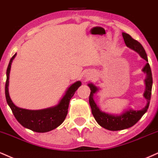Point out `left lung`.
Masks as SVG:
<instances>
[{"label": "left lung", "mask_w": 158, "mask_h": 158, "mask_svg": "<svg viewBox=\"0 0 158 158\" xmlns=\"http://www.w3.org/2000/svg\"><path fill=\"white\" fill-rule=\"evenodd\" d=\"M122 35H123L124 42L127 47L137 52L140 55V56L147 62L142 69V71L146 75V78L144 80L146 89L143 93V97L147 101V103H146V106L140 110L136 111L129 109L125 110L119 115L118 114H111L109 113L102 112L93 99L94 94H95L99 90V89L92 83H89L88 86H89L91 90L89 101L92 114H93L94 119L101 127L110 131L123 130V129L133 127L135 123H138V120L142 118V116L145 114L149 108L150 99H151L152 88V75L151 68L148 63L147 55H146L145 49L138 40L133 39L129 34L123 32Z\"/></svg>", "instance_id": "1"}]
</instances>
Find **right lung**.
I'll list each match as a JSON object with an SVG mask.
<instances>
[{
  "label": "right lung",
  "mask_w": 158,
  "mask_h": 158,
  "mask_svg": "<svg viewBox=\"0 0 158 158\" xmlns=\"http://www.w3.org/2000/svg\"><path fill=\"white\" fill-rule=\"evenodd\" d=\"M16 54L11 58L6 70V81L5 85L6 99L12 112L19 123L23 127L35 132H47L58 127L63 122L68 113L69 101L75 93L76 90L81 86V81H76L72 83L66 90V93L59 103L54 106L40 110H29L16 106L13 103L9 94V80L11 65Z\"/></svg>",
  "instance_id": "add662e5"
}]
</instances>
